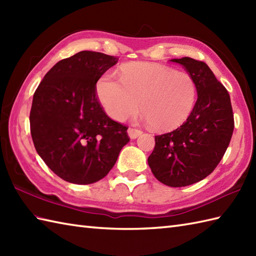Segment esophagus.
Here are the masks:
<instances>
[{
  "instance_id": "obj_1",
  "label": "esophagus",
  "mask_w": 256,
  "mask_h": 256,
  "mask_svg": "<svg viewBox=\"0 0 256 256\" xmlns=\"http://www.w3.org/2000/svg\"><path fill=\"white\" fill-rule=\"evenodd\" d=\"M128 134L130 138H131V140H135V138H138L140 134H142V131H140V130H138V128H130L128 130Z\"/></svg>"
}]
</instances>
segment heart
I'll list each match as a JSON object with an SVG mask.
<instances>
[{
    "label": "heart",
    "mask_w": 256,
    "mask_h": 256,
    "mask_svg": "<svg viewBox=\"0 0 256 256\" xmlns=\"http://www.w3.org/2000/svg\"><path fill=\"white\" fill-rule=\"evenodd\" d=\"M120 81L106 74L98 80L96 91L111 118L124 121L140 110L157 132L172 131L192 113L197 88L192 76L174 72L160 64L133 62L120 68Z\"/></svg>",
    "instance_id": "b5f03b06"
}]
</instances>
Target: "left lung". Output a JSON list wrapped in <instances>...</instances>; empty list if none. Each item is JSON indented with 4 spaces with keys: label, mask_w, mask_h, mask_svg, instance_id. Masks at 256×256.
<instances>
[{
    "label": "left lung",
    "mask_w": 256,
    "mask_h": 256,
    "mask_svg": "<svg viewBox=\"0 0 256 256\" xmlns=\"http://www.w3.org/2000/svg\"><path fill=\"white\" fill-rule=\"evenodd\" d=\"M182 64L197 88V101L182 125L155 136L148 166L166 186L184 187L202 180L214 170L232 138L234 121L229 92L202 62L182 57Z\"/></svg>",
    "instance_id": "1"
}]
</instances>
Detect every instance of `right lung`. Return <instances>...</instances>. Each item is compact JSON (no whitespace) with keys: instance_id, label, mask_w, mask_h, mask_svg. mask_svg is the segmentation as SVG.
Here are the masks:
<instances>
[{"instance_id":"1","label":"right lung","mask_w":256,"mask_h":256,"mask_svg":"<svg viewBox=\"0 0 256 256\" xmlns=\"http://www.w3.org/2000/svg\"><path fill=\"white\" fill-rule=\"evenodd\" d=\"M118 62L113 56L84 50L58 62L36 89L30 134L40 158L64 180L99 182L128 143V128L103 111L96 84Z\"/></svg>"}]
</instances>
